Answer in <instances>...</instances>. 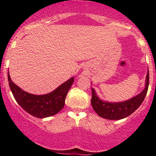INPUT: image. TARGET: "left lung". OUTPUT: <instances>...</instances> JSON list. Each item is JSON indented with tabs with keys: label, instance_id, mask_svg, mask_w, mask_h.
<instances>
[{
	"label": "left lung",
	"instance_id": "8db88e82",
	"mask_svg": "<svg viewBox=\"0 0 156 156\" xmlns=\"http://www.w3.org/2000/svg\"><path fill=\"white\" fill-rule=\"evenodd\" d=\"M149 71L146 78V87L139 95L129 100L119 103H109L103 101L97 96L94 89H92L91 104L95 112L100 117L109 120H120L130 115L135 112L147 95L149 86Z\"/></svg>",
	"mask_w": 156,
	"mask_h": 156
}]
</instances>
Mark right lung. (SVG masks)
I'll list each match as a JSON object with an SVG mask.
<instances>
[{"mask_svg": "<svg viewBox=\"0 0 156 156\" xmlns=\"http://www.w3.org/2000/svg\"><path fill=\"white\" fill-rule=\"evenodd\" d=\"M8 81L12 95L18 104L26 112L39 119L57 114L64 108L68 91L74 82L71 78L50 93L36 95L23 91L12 81L8 73Z\"/></svg>", "mask_w": 156, "mask_h": 156, "instance_id": "add662e5", "label": "right lung"}]
</instances>
